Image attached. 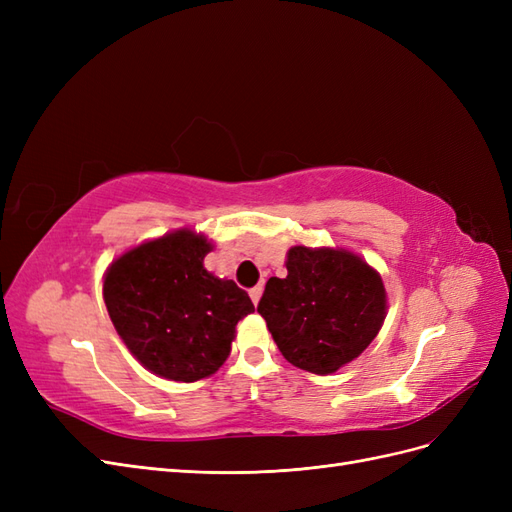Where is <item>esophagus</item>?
I'll use <instances>...</instances> for the list:
<instances>
[{
    "instance_id": "1",
    "label": "esophagus",
    "mask_w": 512,
    "mask_h": 512,
    "mask_svg": "<svg viewBox=\"0 0 512 512\" xmlns=\"http://www.w3.org/2000/svg\"><path fill=\"white\" fill-rule=\"evenodd\" d=\"M260 297H262V286L258 284V286H254V288L250 290V299H252V303H254V305H258Z\"/></svg>"
}]
</instances>
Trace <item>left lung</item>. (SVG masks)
<instances>
[{"label": "left lung", "mask_w": 512, "mask_h": 512, "mask_svg": "<svg viewBox=\"0 0 512 512\" xmlns=\"http://www.w3.org/2000/svg\"><path fill=\"white\" fill-rule=\"evenodd\" d=\"M286 269L284 280L267 282L258 314L288 363L329 376L382 329L389 307L382 277L344 247L294 245Z\"/></svg>", "instance_id": "1"}]
</instances>
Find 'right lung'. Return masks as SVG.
<instances>
[{"label": "right lung", "instance_id": "1", "mask_svg": "<svg viewBox=\"0 0 512 512\" xmlns=\"http://www.w3.org/2000/svg\"><path fill=\"white\" fill-rule=\"evenodd\" d=\"M213 243L179 228L123 252L104 273L115 331L151 374L175 382L213 376L230 354L237 322L254 303L232 280L205 269Z\"/></svg>", "mask_w": 512, "mask_h": 512}]
</instances>
